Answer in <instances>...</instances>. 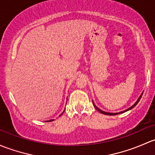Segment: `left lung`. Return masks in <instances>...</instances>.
<instances>
[{
    "label": "left lung",
    "mask_w": 155,
    "mask_h": 155,
    "mask_svg": "<svg viewBox=\"0 0 155 155\" xmlns=\"http://www.w3.org/2000/svg\"><path fill=\"white\" fill-rule=\"evenodd\" d=\"M142 95H143V93H142V94H141V95H140V98H138V100H137V102H136V103H135V104H134V105H133V106H131V107H130V108H128V109H127V110H124V111H122V112H120V113H107V112H104V111H102V110H100V109H99V108H98V107H96V106H95V104H94L93 101H92V104H93V105H94V107H95V109H96V110H98V111H99V112H100V113H103V114H105V115H109V116H114V115H117V114H119V113H125V112H126V111L129 110H130V109H132V108H134V107H135V106H136V105L137 104H138V102H139V101H140V98H141Z\"/></svg>",
    "instance_id": "8db88e82"
}]
</instances>
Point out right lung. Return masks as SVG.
Segmentation results:
<instances>
[{
    "label": "right lung",
    "mask_w": 155,
    "mask_h": 155,
    "mask_svg": "<svg viewBox=\"0 0 155 155\" xmlns=\"http://www.w3.org/2000/svg\"><path fill=\"white\" fill-rule=\"evenodd\" d=\"M62 115H63V113H62V114H60V116H62ZM54 119H51V120H49V121H47V122H52V121H54Z\"/></svg>",
    "instance_id": "1"
}]
</instances>
